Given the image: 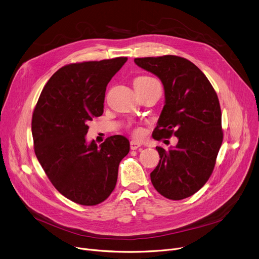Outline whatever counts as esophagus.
<instances>
[{
  "instance_id": "34e87169",
  "label": "esophagus",
  "mask_w": 259,
  "mask_h": 259,
  "mask_svg": "<svg viewBox=\"0 0 259 259\" xmlns=\"http://www.w3.org/2000/svg\"><path fill=\"white\" fill-rule=\"evenodd\" d=\"M140 147H142V145H140V143L136 142V140H131V143H130V149H131V150H137V149H139Z\"/></svg>"
}]
</instances>
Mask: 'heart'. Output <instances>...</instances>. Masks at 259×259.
Instances as JSON below:
<instances>
[{
	"label": "heart",
	"mask_w": 259,
	"mask_h": 259,
	"mask_svg": "<svg viewBox=\"0 0 259 259\" xmlns=\"http://www.w3.org/2000/svg\"><path fill=\"white\" fill-rule=\"evenodd\" d=\"M150 81H156V80L151 78V77H148V76H140V77H137V78L134 79V84H136V83H146V82H150ZM133 134L135 136H140V135H142V130L136 129V130L133 131Z\"/></svg>",
	"instance_id": "1"
}]
</instances>
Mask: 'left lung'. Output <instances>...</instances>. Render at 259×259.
Masks as SVG:
<instances>
[{
    "mask_svg": "<svg viewBox=\"0 0 259 259\" xmlns=\"http://www.w3.org/2000/svg\"><path fill=\"white\" fill-rule=\"evenodd\" d=\"M164 87L165 102L153 137H178L175 148L156 147L160 161L151 172L155 189L181 200L196 193L214 170L223 140L217 94L201 70L177 56L134 59Z\"/></svg>",
    "mask_w": 259,
    "mask_h": 259,
    "instance_id": "8db88e82",
    "label": "left lung"
}]
</instances>
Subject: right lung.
Wrapping results in <instances>:
<instances>
[{"label": "right lung", "mask_w": 259, "mask_h": 259, "mask_svg": "<svg viewBox=\"0 0 259 259\" xmlns=\"http://www.w3.org/2000/svg\"><path fill=\"white\" fill-rule=\"evenodd\" d=\"M127 58L69 64L50 78L32 117L36 157L56 189L81 205H96L113 191L119 164L129 153L122 135L99 147L87 143L89 121L103 113L105 91Z\"/></svg>", "instance_id": "1"}]
</instances>
